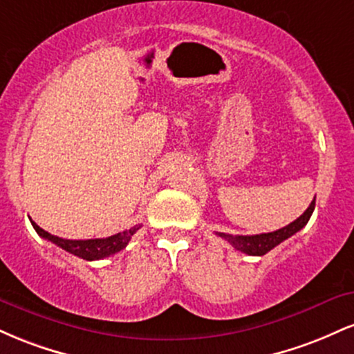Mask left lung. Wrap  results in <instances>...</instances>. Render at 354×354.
Masks as SVG:
<instances>
[{
    "instance_id": "1",
    "label": "left lung",
    "mask_w": 354,
    "mask_h": 354,
    "mask_svg": "<svg viewBox=\"0 0 354 354\" xmlns=\"http://www.w3.org/2000/svg\"><path fill=\"white\" fill-rule=\"evenodd\" d=\"M315 200L311 201V205L308 206V209L299 216L295 219L293 223H290L288 226H284L281 230L271 231V233H261V234H251V236H233V234L226 233H216L219 238L226 239L234 250L241 251V253L251 254V256H263L266 254L268 251L273 250L274 246H278L279 243H283L284 239L293 236L295 233H298L299 230H303L306 226V223L310 221L313 209H315Z\"/></svg>"
}]
</instances>
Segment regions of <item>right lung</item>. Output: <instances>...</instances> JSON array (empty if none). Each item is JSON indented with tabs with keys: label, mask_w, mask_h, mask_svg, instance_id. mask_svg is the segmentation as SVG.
<instances>
[{
	"label": "right lung",
	"mask_w": 354,
	"mask_h": 354,
	"mask_svg": "<svg viewBox=\"0 0 354 354\" xmlns=\"http://www.w3.org/2000/svg\"><path fill=\"white\" fill-rule=\"evenodd\" d=\"M31 225H33L36 233H38L41 238L55 243L56 246L63 248V250L68 251V253L78 256V258L86 259V261H96V259L108 258V256L118 253V251H121L123 248H126V245H128L133 234L140 230V226L136 225V226H133V228L121 231V233H116V234H113V236H108V238L64 239V238L55 236V234L48 233V231L39 228L35 221H31Z\"/></svg>",
	"instance_id": "add662e5"
}]
</instances>
